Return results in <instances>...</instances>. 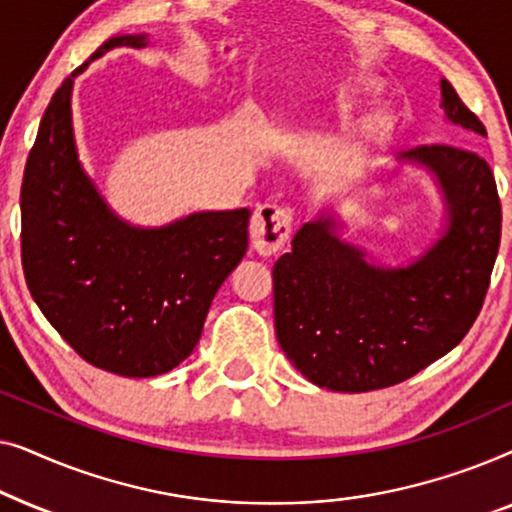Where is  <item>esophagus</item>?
<instances>
[{"instance_id": "34e87169", "label": "esophagus", "mask_w": 512, "mask_h": 512, "mask_svg": "<svg viewBox=\"0 0 512 512\" xmlns=\"http://www.w3.org/2000/svg\"><path fill=\"white\" fill-rule=\"evenodd\" d=\"M291 233V212L277 205L256 207L249 221V237L258 254L270 256L279 251L289 240Z\"/></svg>"}]
</instances>
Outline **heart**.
Masks as SVG:
<instances>
[{"label": "heart", "mask_w": 512, "mask_h": 512, "mask_svg": "<svg viewBox=\"0 0 512 512\" xmlns=\"http://www.w3.org/2000/svg\"><path fill=\"white\" fill-rule=\"evenodd\" d=\"M370 95V86L363 81H356L352 86H347L338 95V102H335V114L340 118H349L356 109L361 107L363 100ZM389 116H384L377 111V114L363 116L359 123H356V135H354V153H366L375 149L377 144L384 142V137L389 135Z\"/></svg>", "instance_id": "1"}]
</instances>
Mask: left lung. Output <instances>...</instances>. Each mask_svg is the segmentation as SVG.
<instances>
[{
	"label": "left lung",
	"instance_id": "1",
	"mask_svg": "<svg viewBox=\"0 0 512 512\" xmlns=\"http://www.w3.org/2000/svg\"><path fill=\"white\" fill-rule=\"evenodd\" d=\"M445 121L487 137L485 125L440 79ZM429 174L440 198L436 235L417 256L384 263L347 242L333 202L293 235L272 268L275 333L296 370L345 394L384 389L464 340L485 300L501 240L494 174L466 146H419L377 170Z\"/></svg>",
	"mask_w": 512,
	"mask_h": 512
}]
</instances>
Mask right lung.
Listing matches in <instances>:
<instances>
[{"label":"right lung","mask_w":512,"mask_h":512,"mask_svg":"<svg viewBox=\"0 0 512 512\" xmlns=\"http://www.w3.org/2000/svg\"><path fill=\"white\" fill-rule=\"evenodd\" d=\"M146 32L109 37L62 81L25 165L23 270L34 303L74 352L123 377H156L198 345L209 305L247 254L249 209L193 212L163 226L116 214L74 135L76 76Z\"/></svg>","instance_id":"right-lung-1"}]
</instances>
